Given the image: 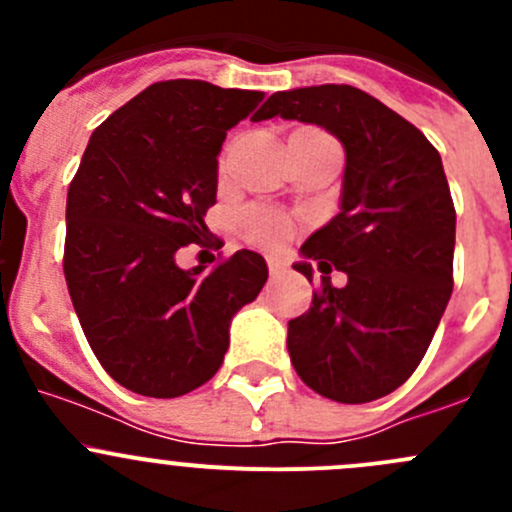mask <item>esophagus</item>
<instances>
[{
  "instance_id": "34e87169",
  "label": "esophagus",
  "mask_w": 512,
  "mask_h": 512,
  "mask_svg": "<svg viewBox=\"0 0 512 512\" xmlns=\"http://www.w3.org/2000/svg\"><path fill=\"white\" fill-rule=\"evenodd\" d=\"M267 270H270V277H280L282 272H285V262H282L280 257L270 255L267 257Z\"/></svg>"
}]
</instances>
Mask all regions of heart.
I'll return each mask as SVG.
<instances>
[{
	"instance_id": "heart-1",
	"label": "heart",
	"mask_w": 512,
	"mask_h": 512,
	"mask_svg": "<svg viewBox=\"0 0 512 512\" xmlns=\"http://www.w3.org/2000/svg\"><path fill=\"white\" fill-rule=\"evenodd\" d=\"M237 232H240L242 240L252 242V245L277 247L292 232V220L275 208L252 205V208L242 210V215L237 218Z\"/></svg>"
}]
</instances>
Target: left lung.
<instances>
[{"mask_svg":"<svg viewBox=\"0 0 512 512\" xmlns=\"http://www.w3.org/2000/svg\"><path fill=\"white\" fill-rule=\"evenodd\" d=\"M317 123L347 153L342 210L302 245L294 270L312 282V307L289 319L299 379L339 404L399 389L421 364L453 292L456 208L441 156L421 131L347 84L277 91L262 118ZM339 269L348 285L326 275Z\"/></svg>","mask_w":512,"mask_h":512,"instance_id":"obj_1","label":"left lung"}]
</instances>
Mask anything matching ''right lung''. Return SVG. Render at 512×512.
<instances>
[{
	"label": "right lung",
	"instance_id": "add662e5",
	"mask_svg": "<svg viewBox=\"0 0 512 512\" xmlns=\"http://www.w3.org/2000/svg\"><path fill=\"white\" fill-rule=\"evenodd\" d=\"M262 98L158 81L91 133L66 195L64 275L96 359L136 394L175 399L213 379L232 317L267 282L265 257L250 250L210 272L175 262L208 230L227 131Z\"/></svg>",
	"mask_w": 512,
	"mask_h": 512
}]
</instances>
